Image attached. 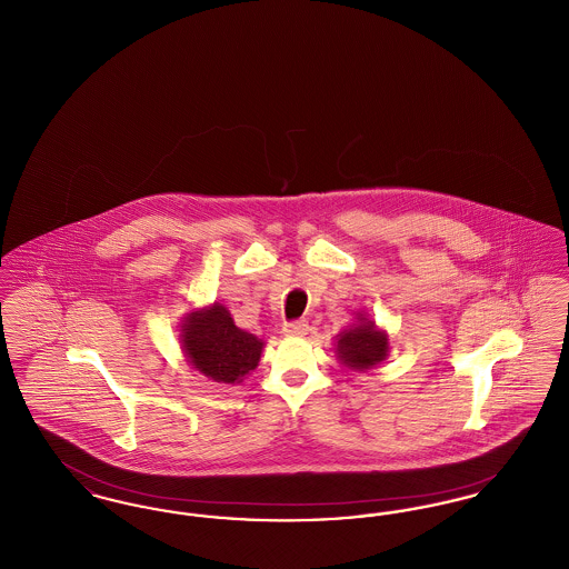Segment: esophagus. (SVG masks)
<instances>
[{
  "label": "esophagus",
  "mask_w": 569,
  "mask_h": 569,
  "mask_svg": "<svg viewBox=\"0 0 569 569\" xmlns=\"http://www.w3.org/2000/svg\"><path fill=\"white\" fill-rule=\"evenodd\" d=\"M307 330H309L307 320H292V322L283 325V335H288V337H302V335H307Z\"/></svg>",
  "instance_id": "34e87169"
}]
</instances>
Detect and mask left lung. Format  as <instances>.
<instances>
[{
  "mask_svg": "<svg viewBox=\"0 0 569 569\" xmlns=\"http://www.w3.org/2000/svg\"><path fill=\"white\" fill-rule=\"evenodd\" d=\"M388 352V337L386 332L378 330L373 322L360 320L358 325L343 330L337 341L339 360L353 371L371 369L373 365L381 362Z\"/></svg>",
  "mask_w": 569,
  "mask_h": 569,
  "instance_id": "8db88e82",
  "label": "left lung"
}]
</instances>
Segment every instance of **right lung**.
I'll return each instance as SVG.
<instances>
[{
	"instance_id": "right-lung-1",
	"label": "right lung",
	"mask_w": 569,
	"mask_h": 569,
	"mask_svg": "<svg viewBox=\"0 0 569 569\" xmlns=\"http://www.w3.org/2000/svg\"><path fill=\"white\" fill-rule=\"evenodd\" d=\"M181 337L193 369L223 383L241 381L253 371L264 346L256 335L237 328L221 305L190 313Z\"/></svg>"
}]
</instances>
